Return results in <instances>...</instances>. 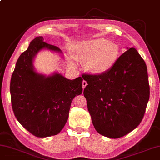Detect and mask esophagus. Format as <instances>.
Returning <instances> with one entry per match:
<instances>
[{
	"label": "esophagus",
	"instance_id": "esophagus-1",
	"mask_svg": "<svg viewBox=\"0 0 160 160\" xmlns=\"http://www.w3.org/2000/svg\"><path fill=\"white\" fill-rule=\"evenodd\" d=\"M82 88H85V86H86V85H88V82H87L86 81H85V80H83V81H82Z\"/></svg>",
	"mask_w": 160,
	"mask_h": 160
}]
</instances>
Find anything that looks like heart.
<instances>
[{"label":"heart","mask_w":160,"mask_h":160,"mask_svg":"<svg viewBox=\"0 0 160 160\" xmlns=\"http://www.w3.org/2000/svg\"><path fill=\"white\" fill-rule=\"evenodd\" d=\"M121 49L116 43L104 38L88 40L72 47V56L80 62H85V68L93 74L107 72L119 58Z\"/></svg>","instance_id":"1"}]
</instances>
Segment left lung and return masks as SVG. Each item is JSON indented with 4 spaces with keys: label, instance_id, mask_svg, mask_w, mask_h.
Returning <instances> with one entry per match:
<instances>
[{
    "label": "left lung",
    "instance_id": "obj_1",
    "mask_svg": "<svg viewBox=\"0 0 160 160\" xmlns=\"http://www.w3.org/2000/svg\"><path fill=\"white\" fill-rule=\"evenodd\" d=\"M84 96L95 130L117 139L135 129L142 121L149 99L146 63L135 48L119 57L110 70L85 73Z\"/></svg>",
    "mask_w": 160,
    "mask_h": 160
}]
</instances>
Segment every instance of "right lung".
I'll return each mask as SVG.
<instances>
[{"mask_svg":"<svg viewBox=\"0 0 160 160\" xmlns=\"http://www.w3.org/2000/svg\"><path fill=\"white\" fill-rule=\"evenodd\" d=\"M61 50L36 37L18 57L12 74L10 92L12 108L18 122L33 135L47 137L61 132L68 119L71 103L82 92V78L68 80L60 74L48 77L37 73L33 59L38 52Z\"/></svg>","mask_w":160,"mask_h":160,"instance_id":"1","label":"right lung"}]
</instances>
